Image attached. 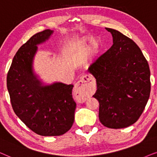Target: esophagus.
I'll return each instance as SVG.
<instances>
[{"instance_id": "1", "label": "esophagus", "mask_w": 157, "mask_h": 157, "mask_svg": "<svg viewBox=\"0 0 157 157\" xmlns=\"http://www.w3.org/2000/svg\"><path fill=\"white\" fill-rule=\"evenodd\" d=\"M91 77L87 75H82V77L80 80L77 82L75 85V89L74 90L76 93H82L83 94L85 91V88H86V83L88 82L89 80H90Z\"/></svg>"}]
</instances>
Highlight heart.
<instances>
[{"instance_id":"heart-1","label":"heart","mask_w":157,"mask_h":157,"mask_svg":"<svg viewBox=\"0 0 157 157\" xmlns=\"http://www.w3.org/2000/svg\"><path fill=\"white\" fill-rule=\"evenodd\" d=\"M94 40L93 38H90L88 40L89 42H91V41H93ZM99 49H100V46H99V44L98 42H95L94 43V44L93 46V48H92V52H93V54H96L98 53V52H99Z\"/></svg>"}]
</instances>
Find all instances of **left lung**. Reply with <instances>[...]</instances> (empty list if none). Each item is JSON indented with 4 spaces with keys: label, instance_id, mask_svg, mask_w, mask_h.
<instances>
[{
    "label": "left lung",
    "instance_id": "obj_1",
    "mask_svg": "<svg viewBox=\"0 0 157 157\" xmlns=\"http://www.w3.org/2000/svg\"><path fill=\"white\" fill-rule=\"evenodd\" d=\"M113 44L88 67L95 77L99 119L110 128H126L143 113L151 91L149 64L133 40L113 29Z\"/></svg>",
    "mask_w": 157,
    "mask_h": 157
}]
</instances>
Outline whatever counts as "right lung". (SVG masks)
<instances>
[{
    "instance_id": "obj_1",
    "label": "right lung",
    "mask_w": 157,
    "mask_h": 157,
    "mask_svg": "<svg viewBox=\"0 0 157 157\" xmlns=\"http://www.w3.org/2000/svg\"><path fill=\"white\" fill-rule=\"evenodd\" d=\"M54 31L39 32L19 48L7 75V88L16 116L37 134L54 136L65 133L75 120L76 103L73 85H45L33 68L37 45L50 38Z\"/></svg>"
}]
</instances>
